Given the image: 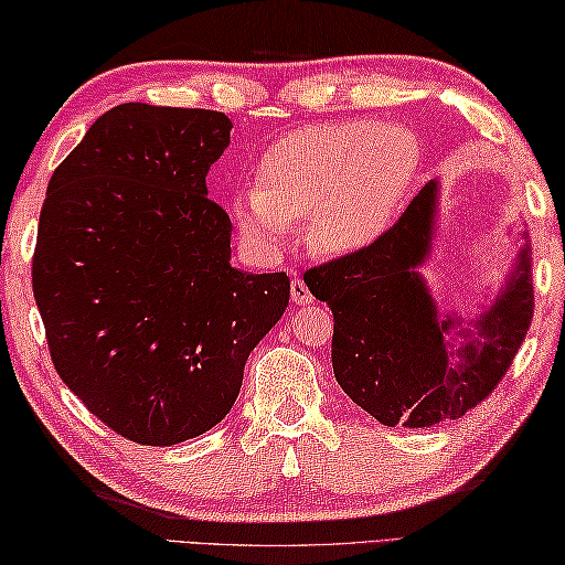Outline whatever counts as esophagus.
Segmentation results:
<instances>
[{
    "mask_svg": "<svg viewBox=\"0 0 565 565\" xmlns=\"http://www.w3.org/2000/svg\"><path fill=\"white\" fill-rule=\"evenodd\" d=\"M290 298H292V305H298V308L312 302V295L308 290V285H305L300 277H295L292 285H290Z\"/></svg>",
    "mask_w": 565,
    "mask_h": 565,
    "instance_id": "1",
    "label": "esophagus"
}]
</instances>
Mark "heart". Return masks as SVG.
<instances>
[{"label": "heart", "mask_w": 565, "mask_h": 565, "mask_svg": "<svg viewBox=\"0 0 565 565\" xmlns=\"http://www.w3.org/2000/svg\"><path fill=\"white\" fill-rule=\"evenodd\" d=\"M420 160L418 137L397 125L345 119L300 127L267 147L255 188L237 192L230 212L255 247L277 249L295 222L310 217L322 253H358L393 225Z\"/></svg>", "instance_id": "b5f03b06"}]
</instances>
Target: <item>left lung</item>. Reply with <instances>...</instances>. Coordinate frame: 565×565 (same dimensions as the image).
<instances>
[{
  "instance_id": "obj_1",
  "label": "left lung",
  "mask_w": 565,
  "mask_h": 565,
  "mask_svg": "<svg viewBox=\"0 0 565 565\" xmlns=\"http://www.w3.org/2000/svg\"><path fill=\"white\" fill-rule=\"evenodd\" d=\"M438 180L391 230L358 253L310 267L305 285L328 302L332 373L343 393L383 425L430 428L483 403L503 381L533 318L531 245L493 305L473 320L438 316L420 267L433 253ZM460 337L458 347L451 338Z\"/></svg>"
}]
</instances>
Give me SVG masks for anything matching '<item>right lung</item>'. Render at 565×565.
Segmentation results:
<instances>
[{
    "instance_id": "right-lung-1",
    "label": "right lung",
    "mask_w": 565,
    "mask_h": 565,
    "mask_svg": "<svg viewBox=\"0 0 565 565\" xmlns=\"http://www.w3.org/2000/svg\"><path fill=\"white\" fill-rule=\"evenodd\" d=\"M230 129L212 109L117 105L54 170L40 212L32 288L54 370L142 446L215 428L290 300L285 273L230 265L233 222L205 182Z\"/></svg>"
}]
</instances>
